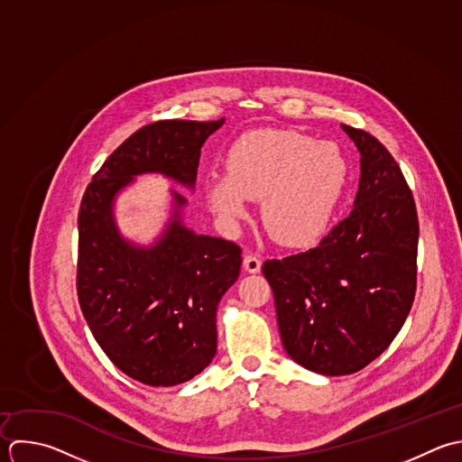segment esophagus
Instances as JSON below:
<instances>
[{"label":"esophagus","mask_w":462,"mask_h":462,"mask_svg":"<svg viewBox=\"0 0 462 462\" xmlns=\"http://www.w3.org/2000/svg\"><path fill=\"white\" fill-rule=\"evenodd\" d=\"M261 264H263L261 259L257 255H254V254H246L245 259H243V266H245V270L248 273H257L261 270Z\"/></svg>","instance_id":"esophagus-1"}]
</instances>
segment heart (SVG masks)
Returning a JSON list of instances; mask_svg holds the SVG:
<instances>
[{
    "label": "heart",
    "instance_id": "b5f03b06",
    "mask_svg": "<svg viewBox=\"0 0 462 462\" xmlns=\"http://www.w3.org/2000/svg\"><path fill=\"white\" fill-rule=\"evenodd\" d=\"M226 174L205 183L212 212L236 226L248 199H261L266 232L284 246H308L328 228L347 183V160L333 142L291 129H259L232 143Z\"/></svg>",
    "mask_w": 462,
    "mask_h": 462
}]
</instances>
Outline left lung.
Instances as JSON below:
<instances>
[{
	"label": "left lung",
	"mask_w": 462,
	"mask_h": 462,
	"mask_svg": "<svg viewBox=\"0 0 462 462\" xmlns=\"http://www.w3.org/2000/svg\"><path fill=\"white\" fill-rule=\"evenodd\" d=\"M342 129L360 151L355 208L319 246L263 264L286 353L324 376L358 373L391 346L418 275L420 223L400 165L367 131Z\"/></svg>",
	"instance_id": "1"
}]
</instances>
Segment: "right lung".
I'll return each mask as SVG.
<instances>
[{
  "label": "right lung",
  "instance_id": "obj_1",
  "mask_svg": "<svg viewBox=\"0 0 462 462\" xmlns=\"http://www.w3.org/2000/svg\"><path fill=\"white\" fill-rule=\"evenodd\" d=\"M160 120L133 133L93 176L79 210L77 295L106 356L129 378L172 387L199 374L216 356V311L241 272V248L198 236L174 208L151 246L124 239L115 223L116 194L134 176L158 172L194 189L205 140L223 125Z\"/></svg>",
  "mask_w": 462,
  "mask_h": 462
}]
</instances>
